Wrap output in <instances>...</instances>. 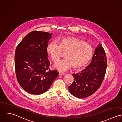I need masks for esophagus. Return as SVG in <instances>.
Listing matches in <instances>:
<instances>
[{
    "instance_id": "esophagus-1",
    "label": "esophagus",
    "mask_w": 122,
    "mask_h": 122,
    "mask_svg": "<svg viewBox=\"0 0 122 122\" xmlns=\"http://www.w3.org/2000/svg\"><path fill=\"white\" fill-rule=\"evenodd\" d=\"M64 73H63V72H59V76H61V75H64Z\"/></svg>"
}]
</instances>
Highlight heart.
Masks as SVG:
<instances>
[{
    "label": "heart",
    "instance_id": "1",
    "mask_svg": "<svg viewBox=\"0 0 122 122\" xmlns=\"http://www.w3.org/2000/svg\"><path fill=\"white\" fill-rule=\"evenodd\" d=\"M57 43L50 42L47 46V52L54 62L60 59L61 52L66 53V59L59 61L54 65L60 71H66L72 66L74 69H80L90 61L92 57V46L82 40L73 37H67L58 40Z\"/></svg>",
    "mask_w": 122,
    "mask_h": 122
}]
</instances>
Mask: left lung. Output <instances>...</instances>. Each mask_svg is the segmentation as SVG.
<instances>
[{
  "instance_id": "left-lung-1",
  "label": "left lung",
  "mask_w": 122,
  "mask_h": 122,
  "mask_svg": "<svg viewBox=\"0 0 122 122\" xmlns=\"http://www.w3.org/2000/svg\"><path fill=\"white\" fill-rule=\"evenodd\" d=\"M107 66L105 50L99 44L90 65L80 73L73 74L74 81L69 86L71 94L75 97L84 98L95 93L103 82Z\"/></svg>"
}]
</instances>
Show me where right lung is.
<instances>
[{
  "mask_svg": "<svg viewBox=\"0 0 122 122\" xmlns=\"http://www.w3.org/2000/svg\"><path fill=\"white\" fill-rule=\"evenodd\" d=\"M52 33L34 30L26 35L15 52L17 80L28 93L40 95L48 90L58 75L49 69L47 46Z\"/></svg>",
  "mask_w": 122,
  "mask_h": 122,
  "instance_id": "obj_1",
  "label": "right lung"
}]
</instances>
